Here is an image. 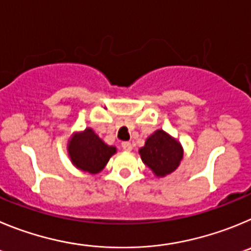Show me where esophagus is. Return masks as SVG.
Returning a JSON list of instances; mask_svg holds the SVG:
<instances>
[{"instance_id": "34e87169", "label": "esophagus", "mask_w": 251, "mask_h": 251, "mask_svg": "<svg viewBox=\"0 0 251 251\" xmlns=\"http://www.w3.org/2000/svg\"><path fill=\"white\" fill-rule=\"evenodd\" d=\"M121 146H123V149L125 151L132 150V145H131V142H128V141H124L123 144H121Z\"/></svg>"}]
</instances>
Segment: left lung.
<instances>
[{
    "mask_svg": "<svg viewBox=\"0 0 251 251\" xmlns=\"http://www.w3.org/2000/svg\"><path fill=\"white\" fill-rule=\"evenodd\" d=\"M139 152L142 162L159 177L175 171L184 156L181 144L164 130H156L150 135Z\"/></svg>",
    "mask_w": 251,
    "mask_h": 251,
    "instance_id": "obj_1",
    "label": "left lung"
}]
</instances>
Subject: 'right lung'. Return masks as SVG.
<instances>
[{"mask_svg":"<svg viewBox=\"0 0 251 251\" xmlns=\"http://www.w3.org/2000/svg\"><path fill=\"white\" fill-rule=\"evenodd\" d=\"M67 151L76 168L85 173L98 174L116 152V148L105 144L92 128L87 127L70 137Z\"/></svg>","mask_w":251,"mask_h":251,"instance_id":"right-lung-1","label":"right lung"}]
</instances>
